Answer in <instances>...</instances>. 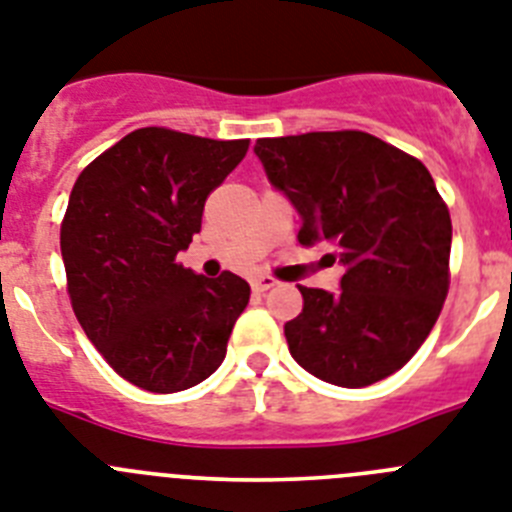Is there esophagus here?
I'll return each instance as SVG.
<instances>
[{
    "mask_svg": "<svg viewBox=\"0 0 512 512\" xmlns=\"http://www.w3.org/2000/svg\"><path fill=\"white\" fill-rule=\"evenodd\" d=\"M251 287L256 292H266V290H272V287H277V279L269 277V274H261V277L251 279Z\"/></svg>",
    "mask_w": 512,
    "mask_h": 512,
    "instance_id": "34e87169",
    "label": "esophagus"
}]
</instances>
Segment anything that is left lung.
Listing matches in <instances>:
<instances>
[{
	"instance_id": "8db88e82",
	"label": "left lung",
	"mask_w": 512,
	"mask_h": 512,
	"mask_svg": "<svg viewBox=\"0 0 512 512\" xmlns=\"http://www.w3.org/2000/svg\"><path fill=\"white\" fill-rule=\"evenodd\" d=\"M266 176L303 217L300 246H326L342 290L300 285L285 323L290 355L321 381L378 383L412 360L451 285V214L417 157L368 131L256 142Z\"/></svg>"
}]
</instances>
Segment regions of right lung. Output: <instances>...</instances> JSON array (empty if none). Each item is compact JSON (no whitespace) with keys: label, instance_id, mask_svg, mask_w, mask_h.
<instances>
[{"label":"right lung","instance_id":"add662e5","mask_svg":"<svg viewBox=\"0 0 512 512\" xmlns=\"http://www.w3.org/2000/svg\"><path fill=\"white\" fill-rule=\"evenodd\" d=\"M248 139H207L144 126L87 165L61 220L72 310L124 381L176 393L220 368L251 287L178 264L202 212Z\"/></svg>","mask_w":512,"mask_h":512}]
</instances>
